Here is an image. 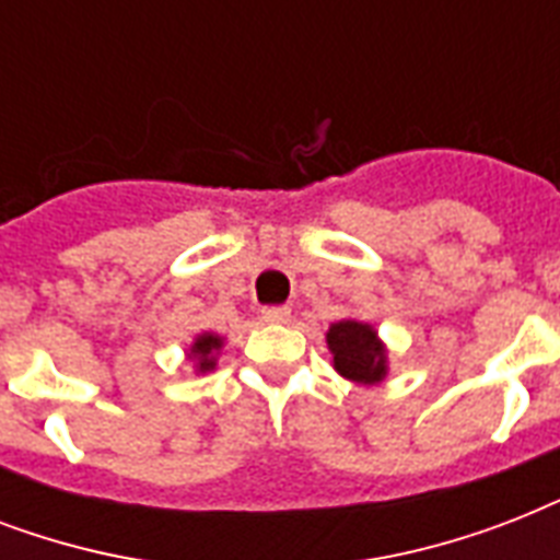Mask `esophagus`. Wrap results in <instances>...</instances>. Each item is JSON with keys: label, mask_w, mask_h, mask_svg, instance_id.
Wrapping results in <instances>:
<instances>
[{"label": "esophagus", "mask_w": 560, "mask_h": 560, "mask_svg": "<svg viewBox=\"0 0 560 560\" xmlns=\"http://www.w3.org/2000/svg\"><path fill=\"white\" fill-rule=\"evenodd\" d=\"M261 316H264V323L281 325L290 319V307L288 305H267V307H261Z\"/></svg>", "instance_id": "obj_1"}]
</instances>
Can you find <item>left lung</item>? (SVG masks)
I'll use <instances>...</instances> for the list:
<instances>
[{
    "mask_svg": "<svg viewBox=\"0 0 560 560\" xmlns=\"http://www.w3.org/2000/svg\"><path fill=\"white\" fill-rule=\"evenodd\" d=\"M328 349L334 354V369L349 381L374 383L386 374V354L369 325L351 319L331 325Z\"/></svg>",
    "mask_w": 560,
    "mask_h": 560,
    "instance_id": "8db88e82",
    "label": "left lung"
}]
</instances>
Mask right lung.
<instances>
[{
  "label": "right lung",
  "instance_id": "1",
  "mask_svg": "<svg viewBox=\"0 0 560 560\" xmlns=\"http://www.w3.org/2000/svg\"><path fill=\"white\" fill-rule=\"evenodd\" d=\"M214 349H220V337H211V334H202L200 340L194 342L191 358L200 360V372H206V369L214 366V358H211V351Z\"/></svg>",
  "mask_w": 560,
  "mask_h": 560
}]
</instances>
